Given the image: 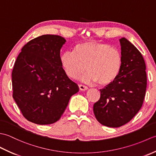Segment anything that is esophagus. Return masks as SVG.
<instances>
[{
  "instance_id": "esophagus-1",
  "label": "esophagus",
  "mask_w": 156,
  "mask_h": 156,
  "mask_svg": "<svg viewBox=\"0 0 156 156\" xmlns=\"http://www.w3.org/2000/svg\"><path fill=\"white\" fill-rule=\"evenodd\" d=\"M79 88H80V90H82V91L87 90L88 89V88L87 87V86H84V85H82V84L79 85Z\"/></svg>"
}]
</instances>
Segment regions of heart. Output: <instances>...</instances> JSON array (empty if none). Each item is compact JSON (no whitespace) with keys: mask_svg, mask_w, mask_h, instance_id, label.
Wrapping results in <instances>:
<instances>
[{"mask_svg":"<svg viewBox=\"0 0 156 156\" xmlns=\"http://www.w3.org/2000/svg\"><path fill=\"white\" fill-rule=\"evenodd\" d=\"M60 62L66 74L85 83L97 82L101 87L108 86L117 80L122 68V55L119 49L96 41L76 45L74 52L66 51L60 55Z\"/></svg>","mask_w":156,"mask_h":156,"instance_id":"obj_1","label":"heart"}]
</instances>
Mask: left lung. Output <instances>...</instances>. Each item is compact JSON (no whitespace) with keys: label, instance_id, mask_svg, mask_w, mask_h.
I'll use <instances>...</instances> for the list:
<instances>
[{"label":"left lung","instance_id":"left-lung-1","mask_svg":"<svg viewBox=\"0 0 156 156\" xmlns=\"http://www.w3.org/2000/svg\"><path fill=\"white\" fill-rule=\"evenodd\" d=\"M122 68L113 83L101 89L94 104L96 119L109 127H119L130 121L143 105L147 87L146 66L140 51L125 37L119 39Z\"/></svg>","mask_w":156,"mask_h":156}]
</instances>
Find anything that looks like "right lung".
Wrapping results in <instances>:
<instances>
[{"instance_id":"1","label":"right lung","mask_w":156,"mask_h":156,"mask_svg":"<svg viewBox=\"0 0 156 156\" xmlns=\"http://www.w3.org/2000/svg\"><path fill=\"white\" fill-rule=\"evenodd\" d=\"M66 39L44 35L21 49L12 72V97L23 116L34 123L58 121L79 87L69 79L60 62Z\"/></svg>"}]
</instances>
